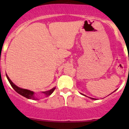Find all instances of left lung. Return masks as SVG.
<instances>
[{
	"label": "left lung",
	"mask_w": 129,
	"mask_h": 129,
	"mask_svg": "<svg viewBox=\"0 0 129 129\" xmlns=\"http://www.w3.org/2000/svg\"><path fill=\"white\" fill-rule=\"evenodd\" d=\"M81 94H82V95H84V94H82V93H81ZM84 96H85V95H84ZM92 99H93V100H96V99H93V98H92Z\"/></svg>",
	"instance_id": "8db88e82"
}]
</instances>
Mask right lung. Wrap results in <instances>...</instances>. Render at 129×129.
Listing matches in <instances>:
<instances>
[{"label": "right lung", "mask_w": 129, "mask_h": 129, "mask_svg": "<svg viewBox=\"0 0 129 129\" xmlns=\"http://www.w3.org/2000/svg\"><path fill=\"white\" fill-rule=\"evenodd\" d=\"M6 76H7V79H8L9 82H10V84H11V87H13V89L15 90L16 92L18 93L19 94H20V95L23 96L25 97L28 99H31V100H38V99H37L35 97V96H34V92H33V91H30V90H28L23 89V88H19V87L16 86L15 84H13V82L11 81V80H10V78H9L8 75H6ZM55 88H56L55 87H54V88H53L52 89L48 90V91H43L42 93H44V94H45V95L49 96L53 92V91H54V90H55Z\"/></svg>", "instance_id": "obj_1"}]
</instances>
